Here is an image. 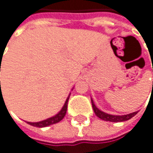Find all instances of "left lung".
<instances>
[{"label": "left lung", "instance_id": "left-lung-1", "mask_svg": "<svg viewBox=\"0 0 153 153\" xmlns=\"http://www.w3.org/2000/svg\"><path fill=\"white\" fill-rule=\"evenodd\" d=\"M91 103H92V108H93V110H94V113L96 114V116L98 117H100V119L102 120H105V121H109V122H124V121H126V120H129L131 119L133 117H134L138 111L136 112H133V113H130V114H127V115H123V116H116V115H110V114H108V113H105L103 111H101L100 109H99L95 104H94V101L93 100L91 99Z\"/></svg>", "mask_w": 153, "mask_h": 153}]
</instances>
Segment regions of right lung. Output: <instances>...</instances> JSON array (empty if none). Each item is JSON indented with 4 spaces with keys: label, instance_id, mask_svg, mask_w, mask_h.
<instances>
[{
    "label": "right lung",
    "instance_id": "obj_1",
    "mask_svg": "<svg viewBox=\"0 0 153 153\" xmlns=\"http://www.w3.org/2000/svg\"><path fill=\"white\" fill-rule=\"evenodd\" d=\"M0 71H1V64H0ZM1 83V82H0ZM69 98H70V95L68 96V98L66 99L65 100V103L64 105L62 106V109L53 117H49L45 120H43V121H40V122H36V123H32V122H27L28 125L30 126H36V127H45V126H51V125H53V124H56L58 122H60L65 116L66 114V111H67V105H68V100H69Z\"/></svg>",
    "mask_w": 153,
    "mask_h": 153
}]
</instances>
